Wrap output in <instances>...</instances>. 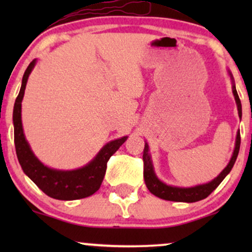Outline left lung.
Returning <instances> with one entry per match:
<instances>
[{
  "label": "left lung",
  "mask_w": 252,
  "mask_h": 252,
  "mask_svg": "<svg viewBox=\"0 0 252 252\" xmlns=\"http://www.w3.org/2000/svg\"><path fill=\"white\" fill-rule=\"evenodd\" d=\"M230 74L231 82H232V94L235 96V100L237 104V109H238V116L242 117V103L239 99L238 94H237L235 80H233L232 74L228 71ZM239 147H241V134H239V130L237 132L236 137V144H235V150H233L232 156L230 158V162L227 163V166L221 170L220 174L217 178L213 179L212 181L206 182V184L202 185H196L193 187H178V186H172V185L164 184L158 178L155 174L154 166H153L152 161V155L149 153V146L148 143H144V149H143V178L144 182H146L147 189H149L150 193H153L158 198L164 199V200L169 201H180V202H195L202 199L207 198L211 193L215 190L217 187L220 185V182L224 180L225 176L232 169L233 164L236 162V158L238 156L239 153Z\"/></svg>",
  "instance_id": "obj_1"
}]
</instances>
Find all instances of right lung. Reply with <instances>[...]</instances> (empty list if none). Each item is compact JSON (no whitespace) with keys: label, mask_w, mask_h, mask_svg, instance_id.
Wrapping results in <instances>:
<instances>
[{"label":"right lung","mask_w":252,"mask_h":252,"mask_svg":"<svg viewBox=\"0 0 252 252\" xmlns=\"http://www.w3.org/2000/svg\"><path fill=\"white\" fill-rule=\"evenodd\" d=\"M36 59H34L28 65L27 70L25 71L21 89H20L19 96L16 97L15 104H14V142H15L17 160L21 164V168L25 174L45 194L51 198L58 199V200H76V199L86 198L99 189L104 175H105L106 163H108L109 158L126 142L128 136L110 141L88 164H85L82 168L60 170L45 166L36 158L33 150L31 149L30 143L26 140L21 120V103L25 96L26 85H27L28 77L33 71Z\"/></svg>","instance_id":"add662e5"}]
</instances>
